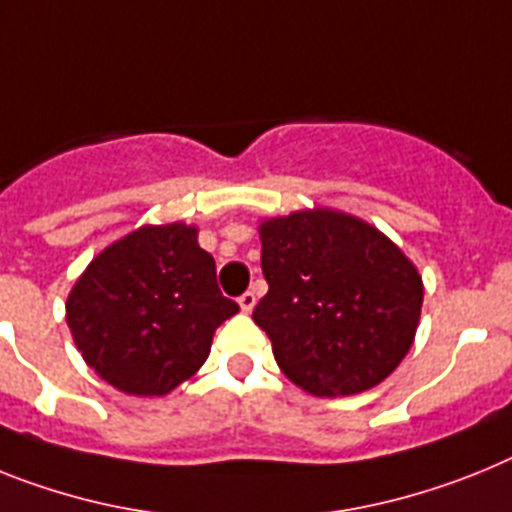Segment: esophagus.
<instances>
[{"label": "esophagus", "instance_id": "1", "mask_svg": "<svg viewBox=\"0 0 512 512\" xmlns=\"http://www.w3.org/2000/svg\"><path fill=\"white\" fill-rule=\"evenodd\" d=\"M238 303H240V308L246 310V313H251L253 305H256V292H251V290L243 292V295L238 298Z\"/></svg>", "mask_w": 512, "mask_h": 512}]
</instances>
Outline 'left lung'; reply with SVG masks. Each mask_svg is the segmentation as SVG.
<instances>
[{
	"instance_id": "left-lung-1",
	"label": "left lung",
	"mask_w": 512,
	"mask_h": 512,
	"mask_svg": "<svg viewBox=\"0 0 512 512\" xmlns=\"http://www.w3.org/2000/svg\"><path fill=\"white\" fill-rule=\"evenodd\" d=\"M266 292L253 310L282 373L313 396L378 386L414 342L422 277L373 225L305 209L261 225Z\"/></svg>"
}]
</instances>
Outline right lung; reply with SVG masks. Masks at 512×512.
I'll return each instance as SVG.
<instances>
[{
    "mask_svg": "<svg viewBox=\"0 0 512 512\" xmlns=\"http://www.w3.org/2000/svg\"><path fill=\"white\" fill-rule=\"evenodd\" d=\"M238 303L217 287L196 227H139L100 253L67 300L85 362L134 396H163L202 368L212 336Z\"/></svg>",
    "mask_w": 512,
    "mask_h": 512,
    "instance_id": "add662e5",
    "label": "right lung"
}]
</instances>
